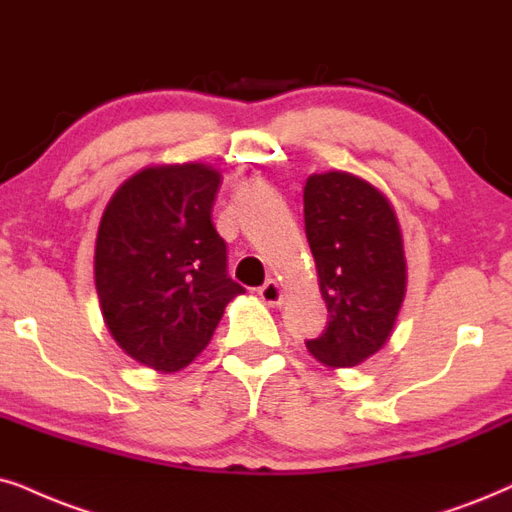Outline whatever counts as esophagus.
Returning <instances> with one entry per match:
<instances>
[{"label": "esophagus", "mask_w": 512, "mask_h": 512, "mask_svg": "<svg viewBox=\"0 0 512 512\" xmlns=\"http://www.w3.org/2000/svg\"><path fill=\"white\" fill-rule=\"evenodd\" d=\"M257 293H260L262 302H267L269 307H278V304L283 302V288L278 286L274 278H269V281L264 283V286L257 290Z\"/></svg>", "instance_id": "1"}]
</instances>
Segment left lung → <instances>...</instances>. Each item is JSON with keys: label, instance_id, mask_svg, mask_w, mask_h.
<instances>
[{"label": "left lung", "instance_id": "left-lung-1", "mask_svg": "<svg viewBox=\"0 0 512 512\" xmlns=\"http://www.w3.org/2000/svg\"><path fill=\"white\" fill-rule=\"evenodd\" d=\"M304 229L328 307L326 331L304 345L331 368L357 366L390 340L406 295L397 212L366 179L333 170L304 184Z\"/></svg>", "mask_w": 512, "mask_h": 512}]
</instances>
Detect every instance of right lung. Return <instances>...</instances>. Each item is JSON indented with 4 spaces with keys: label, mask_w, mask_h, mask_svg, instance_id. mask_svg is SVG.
Masks as SVG:
<instances>
[{
    "label": "right lung",
    "mask_w": 512,
    "mask_h": 512,
    "mask_svg": "<svg viewBox=\"0 0 512 512\" xmlns=\"http://www.w3.org/2000/svg\"><path fill=\"white\" fill-rule=\"evenodd\" d=\"M219 184L205 163L144 167L103 210L94 250L103 323L153 371L189 366L245 293L226 276V243L212 224Z\"/></svg>",
    "instance_id": "obj_1"
}]
</instances>
